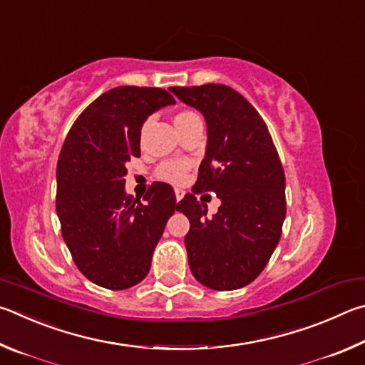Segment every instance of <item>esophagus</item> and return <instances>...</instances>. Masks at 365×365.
I'll list each match as a JSON object with an SVG mask.
<instances>
[{
    "label": "esophagus",
    "instance_id": "34e87169",
    "mask_svg": "<svg viewBox=\"0 0 365 365\" xmlns=\"http://www.w3.org/2000/svg\"><path fill=\"white\" fill-rule=\"evenodd\" d=\"M184 194H186V192H184V190H182V189H175V195H176V200H178V202L182 199V197H184Z\"/></svg>",
    "mask_w": 365,
    "mask_h": 365
}]
</instances>
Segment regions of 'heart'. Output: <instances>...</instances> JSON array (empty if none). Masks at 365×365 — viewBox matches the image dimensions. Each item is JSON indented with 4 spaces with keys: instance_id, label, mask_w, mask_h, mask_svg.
I'll use <instances>...</instances> for the list:
<instances>
[{
    "instance_id": "1",
    "label": "heart",
    "mask_w": 365,
    "mask_h": 365,
    "mask_svg": "<svg viewBox=\"0 0 365 365\" xmlns=\"http://www.w3.org/2000/svg\"><path fill=\"white\" fill-rule=\"evenodd\" d=\"M190 117H195V113L190 110L178 112L175 117V123H179V121ZM187 170H189V163L186 160H168V162H163L157 168V178L171 184H181L186 181Z\"/></svg>"
}]
</instances>
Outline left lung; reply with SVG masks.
<instances>
[{"label": "left lung", "instance_id": "obj_1", "mask_svg": "<svg viewBox=\"0 0 365 365\" xmlns=\"http://www.w3.org/2000/svg\"><path fill=\"white\" fill-rule=\"evenodd\" d=\"M170 91L205 117L208 143L195 186L221 200L213 218L192 194L178 203L190 222L184 239L190 271L208 289H242L264 269L282 234L285 175L277 149L257 108L231 86Z\"/></svg>", "mask_w": 365, "mask_h": 365}]
</instances>
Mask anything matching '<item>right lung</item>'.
Listing matches in <instances>:
<instances>
[{"label":"right lung","instance_id":"right-lung-1","mask_svg":"<svg viewBox=\"0 0 365 365\" xmlns=\"http://www.w3.org/2000/svg\"><path fill=\"white\" fill-rule=\"evenodd\" d=\"M175 98L162 88L118 86L91 102L70 128L57 160L56 212L83 276L108 290L139 284L166 221L178 210L170 184L143 200L126 195V162L140 157V128Z\"/></svg>","mask_w":365,"mask_h":365}]
</instances>
